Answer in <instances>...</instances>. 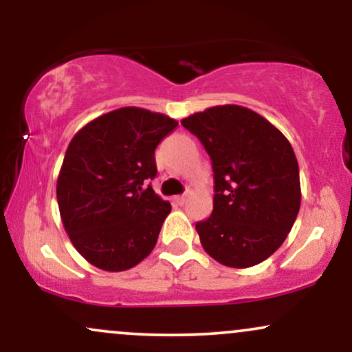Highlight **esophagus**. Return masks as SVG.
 I'll return each instance as SVG.
<instances>
[{
	"mask_svg": "<svg viewBox=\"0 0 352 352\" xmlns=\"http://www.w3.org/2000/svg\"><path fill=\"white\" fill-rule=\"evenodd\" d=\"M187 200H188V193H184V195L175 197V201L179 205H185V204H187Z\"/></svg>",
	"mask_w": 352,
	"mask_h": 352,
	"instance_id": "esophagus-1",
	"label": "esophagus"
}]
</instances>
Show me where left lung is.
<instances>
[{"mask_svg":"<svg viewBox=\"0 0 352 352\" xmlns=\"http://www.w3.org/2000/svg\"><path fill=\"white\" fill-rule=\"evenodd\" d=\"M212 159L213 212L195 225L201 246L230 268H250L286 240L301 205L292 144L272 122L235 104L185 117Z\"/></svg>","mask_w":352,"mask_h":352,"instance_id":"8db88e82","label":"left lung"}]
</instances>
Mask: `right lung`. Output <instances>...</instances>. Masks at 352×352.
Instances as JSON below:
<instances>
[{
	"label": "right lung",
	"instance_id": "obj_1",
	"mask_svg": "<svg viewBox=\"0 0 352 352\" xmlns=\"http://www.w3.org/2000/svg\"><path fill=\"white\" fill-rule=\"evenodd\" d=\"M177 125L159 112L122 107L72 137L56 195L72 245L96 268L124 272L155 246L172 207L144 182L155 177V147Z\"/></svg>",
	"mask_w": 352,
	"mask_h": 352
}]
</instances>
